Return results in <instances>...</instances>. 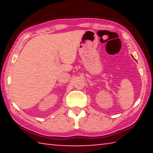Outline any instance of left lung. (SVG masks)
Listing matches in <instances>:
<instances>
[{"instance_id":"1","label":"left lung","mask_w":153,"mask_h":153,"mask_svg":"<svg viewBox=\"0 0 153 153\" xmlns=\"http://www.w3.org/2000/svg\"><path fill=\"white\" fill-rule=\"evenodd\" d=\"M133 58H134V57H133Z\"/></svg>"}]
</instances>
